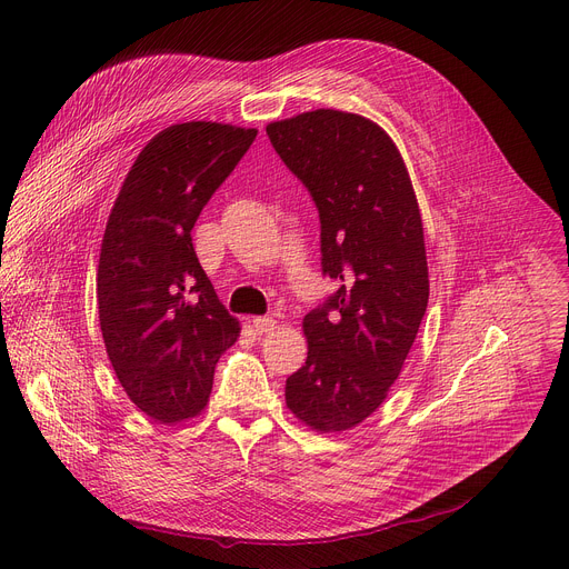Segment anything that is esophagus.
Here are the masks:
<instances>
[{
    "label": "esophagus",
    "mask_w": 569,
    "mask_h": 569,
    "mask_svg": "<svg viewBox=\"0 0 569 569\" xmlns=\"http://www.w3.org/2000/svg\"><path fill=\"white\" fill-rule=\"evenodd\" d=\"M252 327H254L257 333L266 336V333H274L277 321H274L272 317H254V319H252Z\"/></svg>",
    "instance_id": "esophagus-1"
}]
</instances>
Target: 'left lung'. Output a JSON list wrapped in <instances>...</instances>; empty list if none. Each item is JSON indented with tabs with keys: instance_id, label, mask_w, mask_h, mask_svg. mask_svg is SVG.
I'll list each match as a JSON object with an SVG mask.
<instances>
[{
	"instance_id": "8db88e82",
	"label": "left lung",
	"mask_w": 569,
	"mask_h": 569,
	"mask_svg": "<svg viewBox=\"0 0 569 569\" xmlns=\"http://www.w3.org/2000/svg\"><path fill=\"white\" fill-rule=\"evenodd\" d=\"M266 132L310 191L321 270L340 281L303 317L308 358L286 380V405L315 432H345L380 408L428 308L419 202L396 143L367 117L321 108Z\"/></svg>"
}]
</instances>
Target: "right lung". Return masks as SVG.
<instances>
[{
  "instance_id": "add662e5",
  "label": "right lung",
  "mask_w": 569,
  "mask_h": 569,
  "mask_svg": "<svg viewBox=\"0 0 569 569\" xmlns=\"http://www.w3.org/2000/svg\"><path fill=\"white\" fill-rule=\"evenodd\" d=\"M257 132L216 121L161 130L137 154L110 211L97 274L101 333L123 391L159 423L204 410L216 362L240 336L191 229Z\"/></svg>"
}]
</instances>
